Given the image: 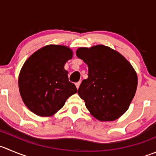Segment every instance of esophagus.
Segmentation results:
<instances>
[{"mask_svg":"<svg viewBox=\"0 0 156 156\" xmlns=\"http://www.w3.org/2000/svg\"><path fill=\"white\" fill-rule=\"evenodd\" d=\"M80 84H81V81H79V82H78V83H76V84H75V86H76V88L77 89H78V87H79Z\"/></svg>","mask_w":156,"mask_h":156,"instance_id":"34e87169","label":"esophagus"}]
</instances>
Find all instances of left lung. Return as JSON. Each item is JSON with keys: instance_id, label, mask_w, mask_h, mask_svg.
Here are the masks:
<instances>
[{"instance_id": "obj_1", "label": "left lung", "mask_w": 156, "mask_h": 156, "mask_svg": "<svg viewBox=\"0 0 156 156\" xmlns=\"http://www.w3.org/2000/svg\"><path fill=\"white\" fill-rule=\"evenodd\" d=\"M76 55L88 68L78 94L99 121H113L128 110L138 78L132 65L120 52L104 45L80 47Z\"/></svg>"}]
</instances>
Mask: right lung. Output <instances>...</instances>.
Masks as SVG:
<instances>
[{"mask_svg": "<svg viewBox=\"0 0 156 156\" xmlns=\"http://www.w3.org/2000/svg\"><path fill=\"white\" fill-rule=\"evenodd\" d=\"M73 56L69 47L48 45L32 54L24 62L18 78L19 90L27 108L40 116H52L77 92L64 69Z\"/></svg>", "mask_w": 156, "mask_h": 156, "instance_id": "right-lung-1", "label": "right lung"}]
</instances>
